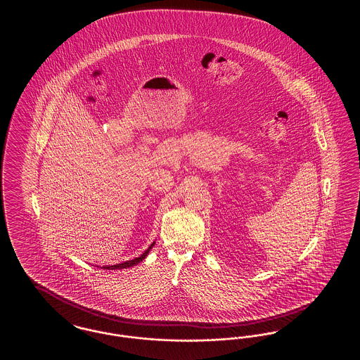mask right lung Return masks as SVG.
<instances>
[{
	"label": "right lung",
	"mask_w": 360,
	"mask_h": 360,
	"mask_svg": "<svg viewBox=\"0 0 360 360\" xmlns=\"http://www.w3.org/2000/svg\"><path fill=\"white\" fill-rule=\"evenodd\" d=\"M154 244L155 241L139 257H135V259H132V260H127V262H124V263H117V264H113V266H103L101 269H103V270H121V269H128V267L136 266L140 262H143V260L146 259V257L148 255V252L151 251V248L154 247Z\"/></svg>",
	"instance_id": "1"
}]
</instances>
